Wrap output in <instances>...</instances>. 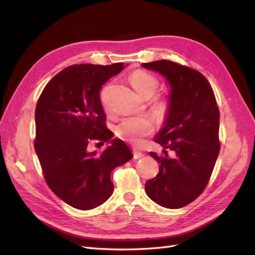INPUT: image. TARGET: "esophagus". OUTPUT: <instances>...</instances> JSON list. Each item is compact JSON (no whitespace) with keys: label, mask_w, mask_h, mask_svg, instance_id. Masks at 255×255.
<instances>
[{"label":"esophagus","mask_w":255,"mask_h":255,"mask_svg":"<svg viewBox=\"0 0 255 255\" xmlns=\"http://www.w3.org/2000/svg\"><path fill=\"white\" fill-rule=\"evenodd\" d=\"M132 152H133V158H134V159H139V158H141V156L143 155L141 151H139V150H137V149H133Z\"/></svg>","instance_id":"34e87169"}]
</instances>
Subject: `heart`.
I'll use <instances>...</instances> for the list:
<instances>
[{
	"label": "heart",
	"mask_w": 255,
	"mask_h": 255,
	"mask_svg": "<svg viewBox=\"0 0 255 255\" xmlns=\"http://www.w3.org/2000/svg\"><path fill=\"white\" fill-rule=\"evenodd\" d=\"M129 81H130L132 88L145 99L152 96L159 88L158 80L152 74L142 71V70H137L132 72L129 77ZM170 105L171 103L167 97H160V99L154 100L152 113L159 122L165 121L170 111ZM153 130L154 123L148 116L125 118L115 126V134L117 138L132 144H140L143 138L152 133Z\"/></svg>",
	"instance_id": "heart-1"
}]
</instances>
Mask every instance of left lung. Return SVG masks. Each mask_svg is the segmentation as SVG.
<instances>
[{"label": "left lung", "mask_w": 255, "mask_h": 255, "mask_svg": "<svg viewBox=\"0 0 255 255\" xmlns=\"http://www.w3.org/2000/svg\"><path fill=\"white\" fill-rule=\"evenodd\" d=\"M159 72L170 85V111L154 141L174 151L170 158L150 152L160 163L159 173L145 183L154 203L176 209L203 193L218 158L219 110L214 91L202 73L170 60L142 63Z\"/></svg>", "instance_id": "1"}]
</instances>
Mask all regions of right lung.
I'll return each instance as SVG.
<instances>
[{"label":"right lung","mask_w":255,"mask_h":255,"mask_svg":"<svg viewBox=\"0 0 255 255\" xmlns=\"http://www.w3.org/2000/svg\"><path fill=\"white\" fill-rule=\"evenodd\" d=\"M123 69L122 62L70 66L49 81L37 102L34 144L45 180L77 209L105 203L114 191L112 171L132 159L123 140L112 139L100 97L102 85ZM94 139L111 145L101 155L91 153L88 144Z\"/></svg>","instance_id":"1"}]
</instances>
